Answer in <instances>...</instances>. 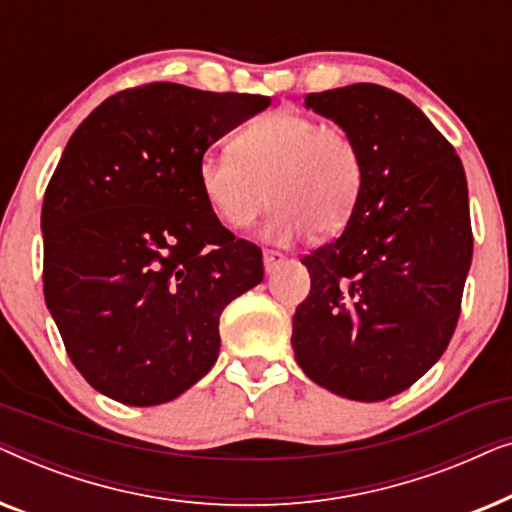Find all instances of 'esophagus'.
<instances>
[{"label":"esophagus","instance_id":"obj_1","mask_svg":"<svg viewBox=\"0 0 512 512\" xmlns=\"http://www.w3.org/2000/svg\"><path fill=\"white\" fill-rule=\"evenodd\" d=\"M263 263H265V272H275L279 265L284 263V254H279V251H265L263 254Z\"/></svg>","mask_w":512,"mask_h":512}]
</instances>
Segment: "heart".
I'll use <instances>...</instances> for the list:
<instances>
[{"mask_svg":"<svg viewBox=\"0 0 512 512\" xmlns=\"http://www.w3.org/2000/svg\"><path fill=\"white\" fill-rule=\"evenodd\" d=\"M200 191L230 230H247L275 205L265 235L291 242L312 230L333 237L352 219L363 188L359 144L345 128L300 111H270L235 137L233 151L205 153Z\"/></svg>","mask_w":512,"mask_h":512,"instance_id":"1","label":"heart"}]
</instances>
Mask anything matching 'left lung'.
<instances>
[{
  "label": "left lung",
  "instance_id": "1",
  "mask_svg": "<svg viewBox=\"0 0 512 512\" xmlns=\"http://www.w3.org/2000/svg\"><path fill=\"white\" fill-rule=\"evenodd\" d=\"M305 107L359 144L363 188L340 237L303 258L293 314L303 373L375 403L415 384L450 345L471 268L464 165L408 97L375 83L310 93Z\"/></svg>",
  "mask_w": 512,
  "mask_h": 512
}]
</instances>
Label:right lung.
<instances>
[{
  "label": "right lung",
  "mask_w": 512,
  "mask_h": 512,
  "mask_svg": "<svg viewBox=\"0 0 512 512\" xmlns=\"http://www.w3.org/2000/svg\"><path fill=\"white\" fill-rule=\"evenodd\" d=\"M270 97L149 83L74 130L41 209L44 296L69 359L118 403L160 405L216 363L219 317L263 279L200 191L205 151Z\"/></svg>",
  "instance_id": "obj_1"
}]
</instances>
